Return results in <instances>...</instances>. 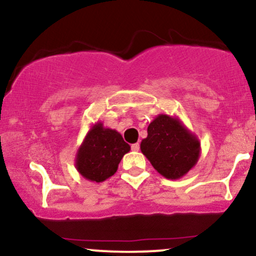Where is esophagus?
<instances>
[{
	"instance_id": "obj_1",
	"label": "esophagus",
	"mask_w": 256,
	"mask_h": 256,
	"mask_svg": "<svg viewBox=\"0 0 256 256\" xmlns=\"http://www.w3.org/2000/svg\"><path fill=\"white\" fill-rule=\"evenodd\" d=\"M131 149L134 152H138L140 150V144H138V143H134V144L131 146Z\"/></svg>"
}]
</instances>
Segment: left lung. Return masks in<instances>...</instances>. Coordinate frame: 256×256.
<instances>
[{"label": "left lung", "mask_w": 256, "mask_h": 256, "mask_svg": "<svg viewBox=\"0 0 256 256\" xmlns=\"http://www.w3.org/2000/svg\"><path fill=\"white\" fill-rule=\"evenodd\" d=\"M140 152L161 176L179 179L198 164L201 143L177 116L158 114L148 126Z\"/></svg>", "instance_id": "1"}]
</instances>
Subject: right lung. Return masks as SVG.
<instances>
[{
  "label": "right lung",
  "mask_w": 256,
  "mask_h": 256,
  "mask_svg": "<svg viewBox=\"0 0 256 256\" xmlns=\"http://www.w3.org/2000/svg\"><path fill=\"white\" fill-rule=\"evenodd\" d=\"M131 146L116 130L95 122L85 136L76 154V168L82 177L101 183L118 170L119 162Z\"/></svg>",
  "instance_id": "right-lung-1"
}]
</instances>
